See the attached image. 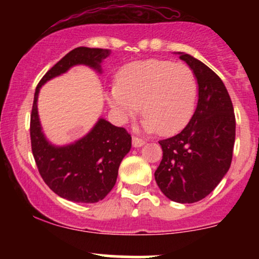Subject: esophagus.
Listing matches in <instances>:
<instances>
[{
  "label": "esophagus",
  "instance_id": "34e87169",
  "mask_svg": "<svg viewBox=\"0 0 259 259\" xmlns=\"http://www.w3.org/2000/svg\"><path fill=\"white\" fill-rule=\"evenodd\" d=\"M145 145V140L136 138V136H133V146L134 147H141Z\"/></svg>",
  "mask_w": 259,
  "mask_h": 259
}]
</instances>
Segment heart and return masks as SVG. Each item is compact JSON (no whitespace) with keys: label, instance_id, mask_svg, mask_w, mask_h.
<instances>
[{"label":"heart","instance_id":"obj_1","mask_svg":"<svg viewBox=\"0 0 259 259\" xmlns=\"http://www.w3.org/2000/svg\"><path fill=\"white\" fill-rule=\"evenodd\" d=\"M197 82L189 67L162 59L126 64L118 74V84L107 92V100L121 123L140 111L142 127L163 135L180 132L194 113Z\"/></svg>","mask_w":259,"mask_h":259}]
</instances>
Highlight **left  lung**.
Listing matches in <instances>:
<instances>
[{
	"mask_svg": "<svg viewBox=\"0 0 259 259\" xmlns=\"http://www.w3.org/2000/svg\"><path fill=\"white\" fill-rule=\"evenodd\" d=\"M179 55L197 80L198 102L183 132L159 141L163 157L154 179L169 200L194 203L209 195L230 168L236 123L222 79L192 56Z\"/></svg>",
	"mask_w": 259,
	"mask_h": 259,
	"instance_id": "1",
	"label": "left lung"
}]
</instances>
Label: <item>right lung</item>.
I'll return each instance as SVG.
<instances>
[{"label": "right lung", "mask_w": 259, "mask_h": 259, "mask_svg": "<svg viewBox=\"0 0 259 259\" xmlns=\"http://www.w3.org/2000/svg\"><path fill=\"white\" fill-rule=\"evenodd\" d=\"M111 50L76 47L49 70L37 84L34 95L30 139L38 173L55 194L68 201L95 203L106 197L115 185L120 162L132 148V136L100 118L84 138L65 146H55L45 138L37 113L41 86L78 64L101 73V63Z\"/></svg>", "instance_id": "obj_1"}]
</instances>
